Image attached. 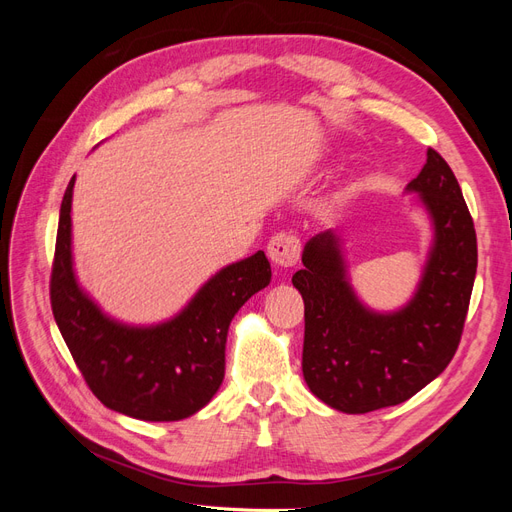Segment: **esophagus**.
Wrapping results in <instances>:
<instances>
[{
	"label": "esophagus",
	"instance_id": "esophagus-1",
	"mask_svg": "<svg viewBox=\"0 0 512 512\" xmlns=\"http://www.w3.org/2000/svg\"><path fill=\"white\" fill-rule=\"evenodd\" d=\"M267 254L277 267H294L301 254V241L297 235H292V232H277V235L269 239Z\"/></svg>",
	"mask_w": 512,
	"mask_h": 512
}]
</instances>
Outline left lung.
Instances as JSON below:
<instances>
[{
	"mask_svg": "<svg viewBox=\"0 0 512 512\" xmlns=\"http://www.w3.org/2000/svg\"><path fill=\"white\" fill-rule=\"evenodd\" d=\"M433 224L414 297L380 314L356 297L333 230L305 243L292 284L305 303L303 378L324 404L365 414L397 406L438 378L457 352L476 277V230L451 166L427 149L408 183Z\"/></svg>",
	"mask_w": 512,
	"mask_h": 512,
	"instance_id": "1",
	"label": "left lung"
}]
</instances>
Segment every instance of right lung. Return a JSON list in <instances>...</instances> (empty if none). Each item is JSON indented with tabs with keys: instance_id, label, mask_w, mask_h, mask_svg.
Instances as JSON below:
<instances>
[{
	"instance_id": "1",
	"label": "right lung",
	"mask_w": 512,
	"mask_h": 512,
	"mask_svg": "<svg viewBox=\"0 0 512 512\" xmlns=\"http://www.w3.org/2000/svg\"><path fill=\"white\" fill-rule=\"evenodd\" d=\"M70 179L59 211L51 307L76 367L102 404L141 421H181L218 393L226 335L241 305L271 282L265 252L232 262L200 288L181 312L156 327L108 318L72 269Z\"/></svg>"
}]
</instances>
